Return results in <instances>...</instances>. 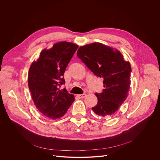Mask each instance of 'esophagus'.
Listing matches in <instances>:
<instances>
[{
  "label": "esophagus",
  "instance_id": "esophagus-1",
  "mask_svg": "<svg viewBox=\"0 0 160 160\" xmlns=\"http://www.w3.org/2000/svg\"><path fill=\"white\" fill-rule=\"evenodd\" d=\"M80 98H84L86 97V94L85 93H83V94H80L78 95Z\"/></svg>",
  "mask_w": 160,
  "mask_h": 160
}]
</instances>
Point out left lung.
Wrapping results in <instances>:
<instances>
[{"mask_svg": "<svg viewBox=\"0 0 160 160\" xmlns=\"http://www.w3.org/2000/svg\"><path fill=\"white\" fill-rule=\"evenodd\" d=\"M77 57L97 77L103 78L104 89L95 93L98 102L92 111L108 118L118 110L130 88L131 67L117 49L99 42L79 48Z\"/></svg>", "mask_w": 160, "mask_h": 160, "instance_id": "1", "label": "left lung"}]
</instances>
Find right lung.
Segmentation results:
<instances>
[{
	"instance_id": "obj_1",
	"label": "right lung",
	"mask_w": 160,
	"mask_h": 160,
	"mask_svg": "<svg viewBox=\"0 0 160 160\" xmlns=\"http://www.w3.org/2000/svg\"><path fill=\"white\" fill-rule=\"evenodd\" d=\"M78 46L65 41L56 43L50 49H43L30 67L28 86L38 111L44 116L57 119L63 116L75 100L64 88L63 75Z\"/></svg>"
}]
</instances>
